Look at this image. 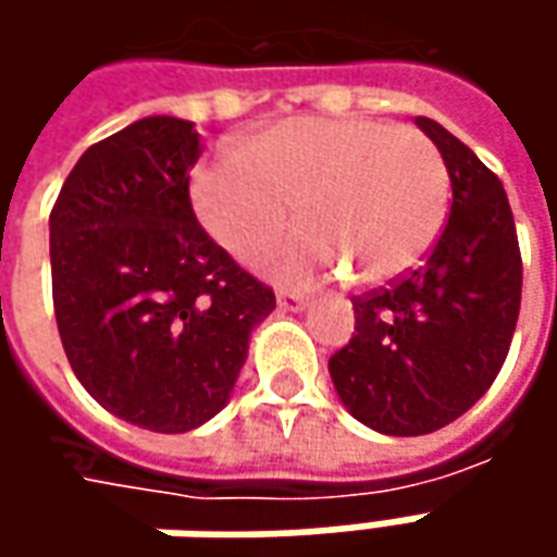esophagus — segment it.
Masks as SVG:
<instances>
[{"label":"esophagus","mask_w":557,"mask_h":557,"mask_svg":"<svg viewBox=\"0 0 557 557\" xmlns=\"http://www.w3.org/2000/svg\"><path fill=\"white\" fill-rule=\"evenodd\" d=\"M278 307L288 312L304 310V307H307V297H304V294H294V290H282V294H278Z\"/></svg>","instance_id":"obj_1"}]
</instances>
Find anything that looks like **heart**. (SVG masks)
I'll list each match as a JSON object with an SVG mask.
<instances>
[{"instance_id":"1","label":"heart","mask_w":557,"mask_h":557,"mask_svg":"<svg viewBox=\"0 0 557 557\" xmlns=\"http://www.w3.org/2000/svg\"><path fill=\"white\" fill-rule=\"evenodd\" d=\"M449 191L434 141L369 117L282 120L245 154L216 151L191 176L198 220L238 260H257L297 207L304 225L263 260L288 285L322 272H354L359 285L409 275L437 245Z\"/></svg>"}]
</instances>
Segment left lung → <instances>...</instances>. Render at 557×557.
<instances>
[{"instance_id": "obj_1", "label": "left lung", "mask_w": 557, "mask_h": 557, "mask_svg": "<svg viewBox=\"0 0 557 557\" xmlns=\"http://www.w3.org/2000/svg\"><path fill=\"white\" fill-rule=\"evenodd\" d=\"M416 123L449 170V220L421 267L354 297L356 334L329 359L350 416L391 437L440 431L490 391L524 278L499 176L437 120Z\"/></svg>"}]
</instances>
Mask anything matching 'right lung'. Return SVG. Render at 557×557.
<instances>
[{
	"label": "right lung",
	"instance_id": "add662e5",
	"mask_svg": "<svg viewBox=\"0 0 557 557\" xmlns=\"http://www.w3.org/2000/svg\"><path fill=\"white\" fill-rule=\"evenodd\" d=\"M195 123L145 117L96 141L49 216L58 334L79 384L129 424L185 434L228 403L275 294L191 210Z\"/></svg>",
	"mask_w": 557,
	"mask_h": 557
}]
</instances>
